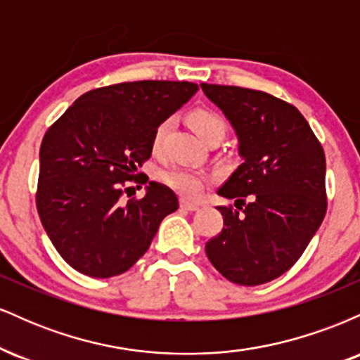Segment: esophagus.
Here are the masks:
<instances>
[{"label":"esophagus","mask_w":360,"mask_h":360,"mask_svg":"<svg viewBox=\"0 0 360 360\" xmlns=\"http://www.w3.org/2000/svg\"><path fill=\"white\" fill-rule=\"evenodd\" d=\"M181 208L186 210V212H196V210H200V205L193 203V201H188V200H181Z\"/></svg>","instance_id":"1"}]
</instances>
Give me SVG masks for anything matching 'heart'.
<instances>
[{"label":"heart","instance_id":"1","mask_svg":"<svg viewBox=\"0 0 360 360\" xmlns=\"http://www.w3.org/2000/svg\"><path fill=\"white\" fill-rule=\"evenodd\" d=\"M189 125H191L194 134L203 140V142L213 134H225V122H223V118L210 110H194L189 115ZM169 128H171V120H164L154 130V135H152V148L155 152L162 147V142L166 139ZM159 177L164 184H167L169 188L174 189L176 193L183 194L186 198L198 196L205 189L206 183H208L206 176L201 174V172L189 171V169L179 166L164 169V171H160Z\"/></svg>","mask_w":360,"mask_h":360}]
</instances>
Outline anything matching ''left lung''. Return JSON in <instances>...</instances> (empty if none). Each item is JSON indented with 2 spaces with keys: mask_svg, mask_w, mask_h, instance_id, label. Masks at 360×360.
Masks as SVG:
<instances>
[{
  "mask_svg": "<svg viewBox=\"0 0 360 360\" xmlns=\"http://www.w3.org/2000/svg\"><path fill=\"white\" fill-rule=\"evenodd\" d=\"M238 140L243 162L218 194L223 230L206 255L223 278L257 286L295 266L326 213L325 152L298 108L264 91L201 82Z\"/></svg>",
  "mask_w": 360,
  "mask_h": 360,
  "instance_id": "left-lung-1",
  "label": "left lung"
}]
</instances>
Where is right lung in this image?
<instances>
[{"instance_id":"add662e5","label":"right lung","mask_w":360,"mask_h":360,"mask_svg":"<svg viewBox=\"0 0 360 360\" xmlns=\"http://www.w3.org/2000/svg\"><path fill=\"white\" fill-rule=\"evenodd\" d=\"M196 91L188 81L105 86L77 98L44 135L37 210L60 257L81 274H123L177 210L167 186L150 181L142 200L123 201V184L152 155L157 125Z\"/></svg>"}]
</instances>
